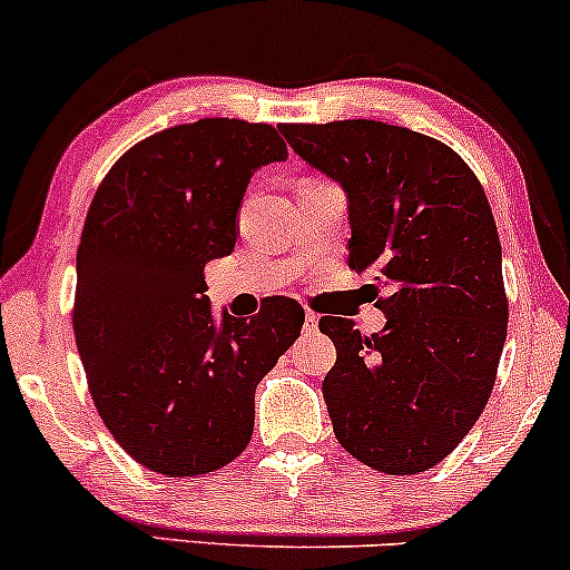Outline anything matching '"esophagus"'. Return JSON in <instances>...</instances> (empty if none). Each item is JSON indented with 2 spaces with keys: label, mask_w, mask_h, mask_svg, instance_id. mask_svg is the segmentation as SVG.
Wrapping results in <instances>:
<instances>
[{
  "label": "esophagus",
  "mask_w": 570,
  "mask_h": 570,
  "mask_svg": "<svg viewBox=\"0 0 570 570\" xmlns=\"http://www.w3.org/2000/svg\"><path fill=\"white\" fill-rule=\"evenodd\" d=\"M318 330V316H316V313H311V311H307L305 313V324H303V332H305V335H313V332H316Z\"/></svg>",
  "instance_id": "34e87169"
}]
</instances>
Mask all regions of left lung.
I'll return each instance as SVG.
<instances>
[{
    "mask_svg": "<svg viewBox=\"0 0 570 570\" xmlns=\"http://www.w3.org/2000/svg\"><path fill=\"white\" fill-rule=\"evenodd\" d=\"M348 198V265L389 286L375 335L324 316L337 442L385 474L436 466L485 410L507 340L501 244L480 179L448 144L377 120L281 126Z\"/></svg>",
    "mask_w": 570,
    "mask_h": 570,
    "instance_id": "8db88e82",
    "label": "left lung"
}]
</instances>
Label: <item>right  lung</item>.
<instances>
[{
    "instance_id": "1",
    "label": "right lung",
    "mask_w": 570,
    "mask_h": 570,
    "mask_svg": "<svg viewBox=\"0 0 570 570\" xmlns=\"http://www.w3.org/2000/svg\"><path fill=\"white\" fill-rule=\"evenodd\" d=\"M286 160L265 122L206 117L130 147L77 248L75 340L104 426L149 472L198 476L246 450L254 391L303 330L294 299L217 318L203 267L227 257L257 168Z\"/></svg>"
}]
</instances>
